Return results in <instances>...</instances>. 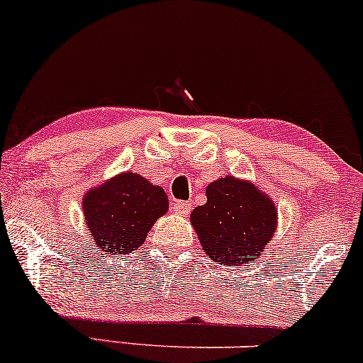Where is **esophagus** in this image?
I'll return each instance as SVG.
<instances>
[{
	"mask_svg": "<svg viewBox=\"0 0 363 363\" xmlns=\"http://www.w3.org/2000/svg\"><path fill=\"white\" fill-rule=\"evenodd\" d=\"M172 211L179 216H187L192 211V206L191 203H186V201H176L172 204Z\"/></svg>",
	"mask_w": 363,
	"mask_h": 363,
	"instance_id": "1",
	"label": "esophagus"
}]
</instances>
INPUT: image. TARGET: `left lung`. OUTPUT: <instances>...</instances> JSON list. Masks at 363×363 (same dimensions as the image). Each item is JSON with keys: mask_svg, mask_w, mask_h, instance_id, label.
<instances>
[{"mask_svg": "<svg viewBox=\"0 0 363 363\" xmlns=\"http://www.w3.org/2000/svg\"><path fill=\"white\" fill-rule=\"evenodd\" d=\"M206 196L208 203L192 211L191 223L209 258L238 266L263 253L277 229V208L269 197L231 176L209 184Z\"/></svg>", "mask_w": 363, "mask_h": 363, "instance_id": "left-lung-1", "label": "left lung"}]
</instances>
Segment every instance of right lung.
<instances>
[{"instance_id": "1", "label": "right lung", "mask_w": 363, "mask_h": 363, "mask_svg": "<svg viewBox=\"0 0 363 363\" xmlns=\"http://www.w3.org/2000/svg\"><path fill=\"white\" fill-rule=\"evenodd\" d=\"M167 209L162 187L132 172L110 179L84 197L91 240L107 255H127L140 247L150 228Z\"/></svg>"}]
</instances>
